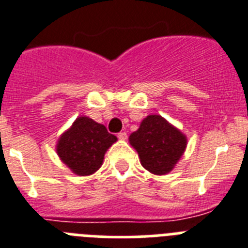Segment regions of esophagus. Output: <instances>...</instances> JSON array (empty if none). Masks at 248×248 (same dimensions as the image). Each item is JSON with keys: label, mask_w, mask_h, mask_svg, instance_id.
<instances>
[{"label": "esophagus", "mask_w": 248, "mask_h": 248, "mask_svg": "<svg viewBox=\"0 0 248 248\" xmlns=\"http://www.w3.org/2000/svg\"><path fill=\"white\" fill-rule=\"evenodd\" d=\"M117 137H118V139H120V140H122V141H124V140L127 139V133H126V132H120V133H118V135H117Z\"/></svg>", "instance_id": "34e87169"}]
</instances>
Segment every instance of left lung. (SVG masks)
Segmentation results:
<instances>
[{"label":"left lung","instance_id":"obj_1","mask_svg":"<svg viewBox=\"0 0 248 248\" xmlns=\"http://www.w3.org/2000/svg\"><path fill=\"white\" fill-rule=\"evenodd\" d=\"M128 140L137 151L141 165L154 175L171 172L187 146V137L160 115L143 118Z\"/></svg>","mask_w":248,"mask_h":248}]
</instances>
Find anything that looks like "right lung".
Here are the masks:
<instances>
[{"label": "right lung", "mask_w": 248, "mask_h": 248, "mask_svg": "<svg viewBox=\"0 0 248 248\" xmlns=\"http://www.w3.org/2000/svg\"><path fill=\"white\" fill-rule=\"evenodd\" d=\"M117 141L103 124L92 118L77 117L61 135L56 151L62 162L78 176H90L102 166L106 151Z\"/></svg>", "instance_id": "add662e5"}]
</instances>
